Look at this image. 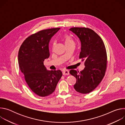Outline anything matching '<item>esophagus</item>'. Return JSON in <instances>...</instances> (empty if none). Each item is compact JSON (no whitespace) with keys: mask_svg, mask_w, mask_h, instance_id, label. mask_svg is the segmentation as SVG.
<instances>
[{"mask_svg":"<svg viewBox=\"0 0 125 125\" xmlns=\"http://www.w3.org/2000/svg\"><path fill=\"white\" fill-rule=\"evenodd\" d=\"M63 75H68L69 74V72L68 70H64L62 72Z\"/></svg>","mask_w":125,"mask_h":125,"instance_id":"obj_1","label":"esophagus"}]
</instances>
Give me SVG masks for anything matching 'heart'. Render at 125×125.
Here are the masks:
<instances>
[{
  "label": "heart",
  "mask_w": 125,
  "mask_h": 125,
  "mask_svg": "<svg viewBox=\"0 0 125 125\" xmlns=\"http://www.w3.org/2000/svg\"><path fill=\"white\" fill-rule=\"evenodd\" d=\"M64 40L65 42V45H75V42L74 40L71 38L69 35L67 34H65L64 35ZM55 43H53V46L54 45Z\"/></svg>",
  "instance_id": "b5f03b06"
}]
</instances>
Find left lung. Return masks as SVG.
I'll use <instances>...</instances> for the list:
<instances>
[{
  "instance_id": "1",
  "label": "left lung",
  "mask_w": 125,
  "mask_h": 125,
  "mask_svg": "<svg viewBox=\"0 0 125 125\" xmlns=\"http://www.w3.org/2000/svg\"><path fill=\"white\" fill-rule=\"evenodd\" d=\"M69 30L74 33L81 42L79 58L84 62L85 66L80 72L70 70V74L77 79L74 87L78 93L88 94L98 86L105 75L107 66L106 48L101 38L93 30L78 27Z\"/></svg>"
}]
</instances>
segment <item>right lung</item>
Masks as SVG:
<instances>
[{"instance_id":"add662e5","label":"right lung","mask_w":125,"mask_h":125,"mask_svg":"<svg viewBox=\"0 0 125 125\" xmlns=\"http://www.w3.org/2000/svg\"><path fill=\"white\" fill-rule=\"evenodd\" d=\"M60 29L44 30L31 34L24 41L19 50L21 72L31 90L40 96H46L54 92L62 76L60 70L48 71L43 65L50 55L49 41Z\"/></svg>"}]
</instances>
